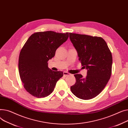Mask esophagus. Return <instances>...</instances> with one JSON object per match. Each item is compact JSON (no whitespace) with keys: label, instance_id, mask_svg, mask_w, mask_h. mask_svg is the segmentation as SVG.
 I'll return each mask as SVG.
<instances>
[{"label":"esophagus","instance_id":"1","mask_svg":"<svg viewBox=\"0 0 128 128\" xmlns=\"http://www.w3.org/2000/svg\"><path fill=\"white\" fill-rule=\"evenodd\" d=\"M70 74L69 73H68V72H66V71L64 72V76H70Z\"/></svg>","mask_w":128,"mask_h":128}]
</instances>
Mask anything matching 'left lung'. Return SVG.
Instances as JSON below:
<instances>
[{
	"label": "left lung",
	"instance_id": "left-lung-1",
	"mask_svg": "<svg viewBox=\"0 0 128 128\" xmlns=\"http://www.w3.org/2000/svg\"><path fill=\"white\" fill-rule=\"evenodd\" d=\"M79 60L87 69V76L74 75L76 82L71 87L78 98L89 100L98 95L106 87L112 73V56L106 42L101 37L69 33Z\"/></svg>",
	"mask_w": 128,
	"mask_h": 128
}]
</instances>
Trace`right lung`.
Here are the masks:
<instances>
[{"label":"right lung","instance_id":"right-lung-1","mask_svg":"<svg viewBox=\"0 0 128 128\" xmlns=\"http://www.w3.org/2000/svg\"><path fill=\"white\" fill-rule=\"evenodd\" d=\"M68 37V32L48 31L34 33L29 38L20 52L18 71L24 87L30 94L40 98L54 90L64 73L52 71L48 62Z\"/></svg>","mask_w":128,"mask_h":128}]
</instances>
